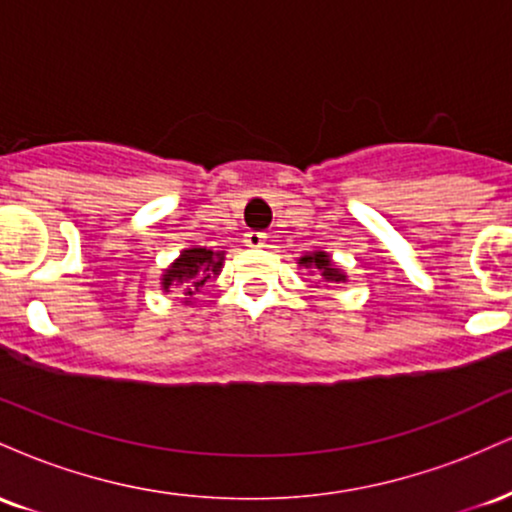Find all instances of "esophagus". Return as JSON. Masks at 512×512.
I'll list each match as a JSON object with an SVG mask.
<instances>
[{"label":"esophagus","mask_w":512,"mask_h":512,"mask_svg":"<svg viewBox=\"0 0 512 512\" xmlns=\"http://www.w3.org/2000/svg\"><path fill=\"white\" fill-rule=\"evenodd\" d=\"M264 233H260V231H248L245 233V245H248V248H262L264 245Z\"/></svg>","instance_id":"obj_1"}]
</instances>
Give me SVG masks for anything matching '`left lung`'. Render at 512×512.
Here are the masks:
<instances>
[{"mask_svg":"<svg viewBox=\"0 0 512 512\" xmlns=\"http://www.w3.org/2000/svg\"><path fill=\"white\" fill-rule=\"evenodd\" d=\"M301 264H305V267H313L315 272H320L322 276H325L327 281L330 279H344L342 274L337 272V269H332L330 267V257L325 255V252H315V255H308V257H303L301 260Z\"/></svg>","mask_w":512,"mask_h":512,"instance_id":"1","label":"left lung"}]
</instances>
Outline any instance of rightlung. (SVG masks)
I'll list each match as a JSON object with an SVG mask.
<instances>
[{
    "instance_id": "obj_1",
    "label": "right lung",
    "mask_w": 512,
    "mask_h": 512,
    "mask_svg": "<svg viewBox=\"0 0 512 512\" xmlns=\"http://www.w3.org/2000/svg\"><path fill=\"white\" fill-rule=\"evenodd\" d=\"M221 257L207 248H192L180 255V260L163 276V289L180 286L185 296H197L204 284L211 281V274H219Z\"/></svg>"
}]
</instances>
